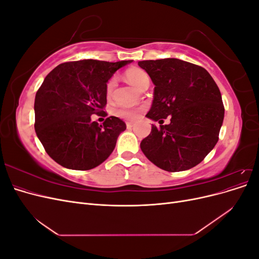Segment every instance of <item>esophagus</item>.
Here are the masks:
<instances>
[{
  "label": "esophagus",
  "instance_id": "1",
  "mask_svg": "<svg viewBox=\"0 0 259 259\" xmlns=\"http://www.w3.org/2000/svg\"><path fill=\"white\" fill-rule=\"evenodd\" d=\"M133 126H134V123H133V122H126V127L127 128H132Z\"/></svg>",
  "mask_w": 259,
  "mask_h": 259
}]
</instances>
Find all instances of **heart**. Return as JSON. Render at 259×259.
<instances>
[{"instance_id": "1", "label": "heart", "mask_w": 259, "mask_h": 259, "mask_svg": "<svg viewBox=\"0 0 259 259\" xmlns=\"http://www.w3.org/2000/svg\"><path fill=\"white\" fill-rule=\"evenodd\" d=\"M125 77H126V80L132 84L134 85L135 88L140 89V86L144 83V81L146 79H149L148 74L144 71L143 69H139V68H131L128 69L126 72H125ZM116 85V79L115 77H111L110 80L107 82L106 85V94H107V97H111L113 90ZM117 115L124 117V119H134L136 116V112L132 111V110H127V109H120V110H117Z\"/></svg>"}]
</instances>
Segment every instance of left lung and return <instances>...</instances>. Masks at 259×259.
<instances>
[{"label": "left lung", "instance_id": "left-lung-1", "mask_svg": "<svg viewBox=\"0 0 259 259\" xmlns=\"http://www.w3.org/2000/svg\"><path fill=\"white\" fill-rule=\"evenodd\" d=\"M153 82V101L147 117L151 133L140 143L154 165L180 171L204 160L218 142L225 108L222 94L204 68L177 58L138 61ZM171 123L162 125V119Z\"/></svg>", "mask_w": 259, "mask_h": 259}]
</instances>
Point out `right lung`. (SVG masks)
Wrapping results in <instances>:
<instances>
[{"instance_id": "right-lung-1", "label": "right lung", "mask_w": 259, "mask_h": 259, "mask_svg": "<svg viewBox=\"0 0 259 259\" xmlns=\"http://www.w3.org/2000/svg\"><path fill=\"white\" fill-rule=\"evenodd\" d=\"M130 62L70 61L46 75L35 95L34 128L55 162L66 168L88 170L112 153L126 124L119 117L109 116L99 125L91 115H107V82Z\"/></svg>"}]
</instances>
